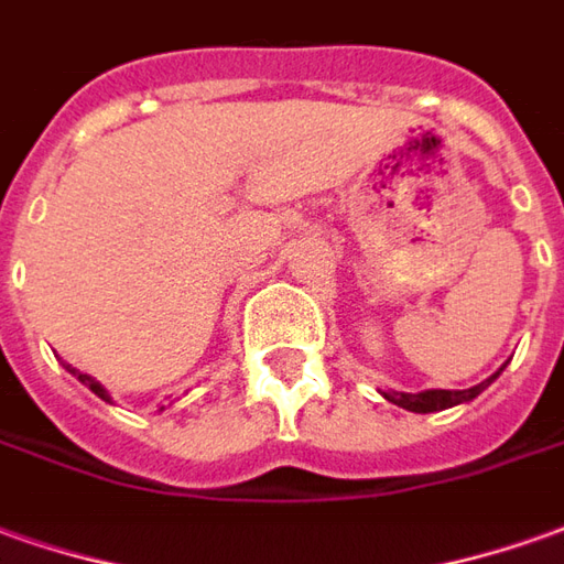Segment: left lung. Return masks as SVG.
Segmentation results:
<instances>
[{
    "instance_id": "obj_1",
    "label": "left lung",
    "mask_w": 564,
    "mask_h": 564,
    "mask_svg": "<svg viewBox=\"0 0 564 564\" xmlns=\"http://www.w3.org/2000/svg\"><path fill=\"white\" fill-rule=\"evenodd\" d=\"M497 378V375H495ZM495 378L482 380L469 390H423V393H383V399H390L393 405L405 408V411H417V414H430V411H445V408L460 405V402H469L476 395L482 393L485 387Z\"/></svg>"
}]
</instances>
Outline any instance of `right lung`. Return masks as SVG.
I'll return each mask as SVG.
<instances>
[{
	"mask_svg": "<svg viewBox=\"0 0 564 564\" xmlns=\"http://www.w3.org/2000/svg\"><path fill=\"white\" fill-rule=\"evenodd\" d=\"M64 368H67L69 375H76V378H79L82 383H85V387H88V390H91V393L100 395V399H104V402H110V393H107V390H104V387H100V383H97L95 378H88V375H82V371H76V368H73V365H64Z\"/></svg>",
	"mask_w": 564,
	"mask_h": 564,
	"instance_id": "add662e5",
	"label": "right lung"
}]
</instances>
